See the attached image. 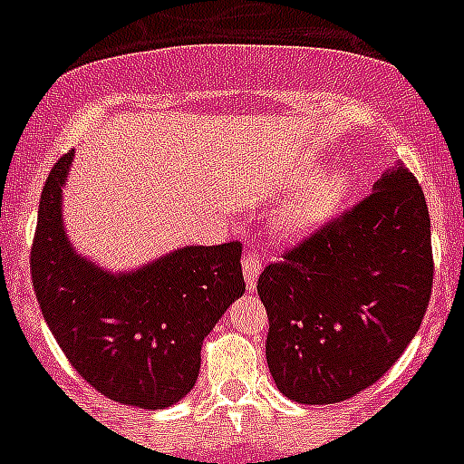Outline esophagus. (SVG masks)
<instances>
[{"label": "esophagus", "mask_w": 464, "mask_h": 464, "mask_svg": "<svg viewBox=\"0 0 464 464\" xmlns=\"http://www.w3.org/2000/svg\"><path fill=\"white\" fill-rule=\"evenodd\" d=\"M260 267L262 262L257 260L256 253H246L244 260H241V269H244V278H246V288L256 290V283L260 278Z\"/></svg>", "instance_id": "esophagus-1"}]
</instances>
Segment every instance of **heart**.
Listing matches in <instances>:
<instances>
[{
	"label": "heart",
	"mask_w": 464,
	"mask_h": 464,
	"mask_svg": "<svg viewBox=\"0 0 464 464\" xmlns=\"http://www.w3.org/2000/svg\"><path fill=\"white\" fill-rule=\"evenodd\" d=\"M346 197L348 179L342 171H332L315 179L278 208L274 223L276 235L288 241H299L314 235L315 229H321L327 220H332V216H337Z\"/></svg>",
	"instance_id": "1"
}]
</instances>
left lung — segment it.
<instances>
[{
	"instance_id": "1",
	"label": "left lung",
	"mask_w": 464,
	"mask_h": 464,
	"mask_svg": "<svg viewBox=\"0 0 464 464\" xmlns=\"http://www.w3.org/2000/svg\"><path fill=\"white\" fill-rule=\"evenodd\" d=\"M425 195L395 162L372 195L260 274L267 364L299 404H337L404 353L432 293Z\"/></svg>"
}]
</instances>
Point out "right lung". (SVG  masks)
I'll use <instances>...</instances> for the list:
<instances>
[{
  "label": "right lung",
  "mask_w": 464,
  "mask_h": 464,
  "mask_svg": "<svg viewBox=\"0 0 464 464\" xmlns=\"http://www.w3.org/2000/svg\"><path fill=\"white\" fill-rule=\"evenodd\" d=\"M73 150L39 202L32 283L53 337L94 391L137 409H165L192 391L202 342L244 295L241 244L181 246L137 269H106L76 251L63 202Z\"/></svg>",
  "instance_id": "right-lung-1"
}]
</instances>
